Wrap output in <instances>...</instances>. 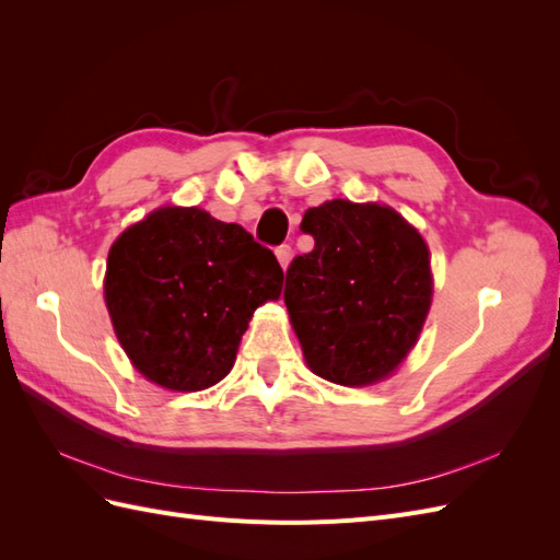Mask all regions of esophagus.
Masks as SVG:
<instances>
[{"instance_id":"34e87169","label":"esophagus","mask_w":560,"mask_h":560,"mask_svg":"<svg viewBox=\"0 0 560 560\" xmlns=\"http://www.w3.org/2000/svg\"><path fill=\"white\" fill-rule=\"evenodd\" d=\"M276 257H278L280 266H282V270H287V266H290V261H292V247L290 245H280L276 249Z\"/></svg>"}]
</instances>
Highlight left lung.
<instances>
[{"mask_svg": "<svg viewBox=\"0 0 560 560\" xmlns=\"http://www.w3.org/2000/svg\"><path fill=\"white\" fill-rule=\"evenodd\" d=\"M299 229L315 247L287 270L284 306L303 360L336 385L387 381L432 306L425 238L395 208L343 198L308 208Z\"/></svg>", "mask_w": 560, "mask_h": 560, "instance_id": "8db88e82", "label": "left lung"}]
</instances>
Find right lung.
<instances>
[{
    "instance_id": "obj_1",
    "label": "right lung",
    "mask_w": 560,
    "mask_h": 560,
    "mask_svg": "<svg viewBox=\"0 0 560 560\" xmlns=\"http://www.w3.org/2000/svg\"><path fill=\"white\" fill-rule=\"evenodd\" d=\"M282 280L273 252L241 224L161 206L114 241L103 290L130 364L173 393H198L233 369L254 311L280 299Z\"/></svg>"
}]
</instances>
